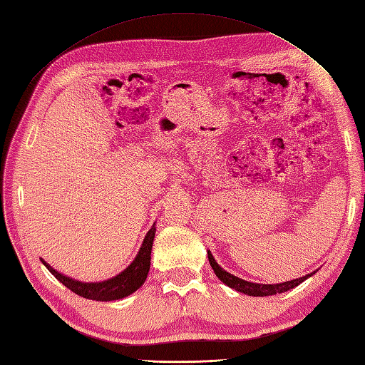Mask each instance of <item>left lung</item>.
Segmentation results:
<instances>
[{
	"label": "left lung",
	"mask_w": 365,
	"mask_h": 365,
	"mask_svg": "<svg viewBox=\"0 0 365 365\" xmlns=\"http://www.w3.org/2000/svg\"><path fill=\"white\" fill-rule=\"evenodd\" d=\"M207 257H209V263L212 266L213 272H215L217 277L227 285L229 288H232L238 292H243L246 296H254V297H264V296H274V294H280V292H285L289 291L292 288L299 287L302 282H305L307 279H309L311 275L316 274V271L309 272L304 277H299L294 280H288V282H283V283H254V282H247L237 277V275L227 272L226 269L221 268V266L217 263V260L213 259V255L210 251H207Z\"/></svg>",
	"instance_id": "left-lung-1"
}]
</instances>
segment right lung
<instances>
[{
  "instance_id": "right-lung-1",
  "label": "right lung",
  "mask_w": 365,
  "mask_h": 365,
  "mask_svg": "<svg viewBox=\"0 0 365 365\" xmlns=\"http://www.w3.org/2000/svg\"><path fill=\"white\" fill-rule=\"evenodd\" d=\"M155 234H156V226L153 225L147 232L144 242H142L135 260H133L127 268L122 272H119L118 275H114V277L102 280V282L76 280L73 277H68V275L58 272L43 259L40 260L60 283H63L66 288L76 292V294L82 296L85 299L97 300V302L119 300L133 294V292L138 291L142 285H144L150 271V260H152V247H153Z\"/></svg>"
}]
</instances>
